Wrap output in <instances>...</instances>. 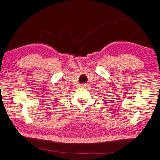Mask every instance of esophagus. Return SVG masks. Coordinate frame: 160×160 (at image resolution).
I'll list each match as a JSON object with an SVG mask.
<instances>
[{"label": "esophagus", "mask_w": 160, "mask_h": 160, "mask_svg": "<svg viewBox=\"0 0 160 160\" xmlns=\"http://www.w3.org/2000/svg\"><path fill=\"white\" fill-rule=\"evenodd\" d=\"M81 87L83 88V87H84V85H82V86H81Z\"/></svg>", "instance_id": "34e87169"}]
</instances>
